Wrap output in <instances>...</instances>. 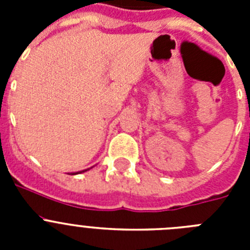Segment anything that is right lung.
Listing matches in <instances>:
<instances>
[{"mask_svg":"<svg viewBox=\"0 0 250 250\" xmlns=\"http://www.w3.org/2000/svg\"><path fill=\"white\" fill-rule=\"evenodd\" d=\"M83 171H85V170H83Z\"/></svg>","mask_w":250,"mask_h":250,"instance_id":"1","label":"right lung"}]
</instances>
